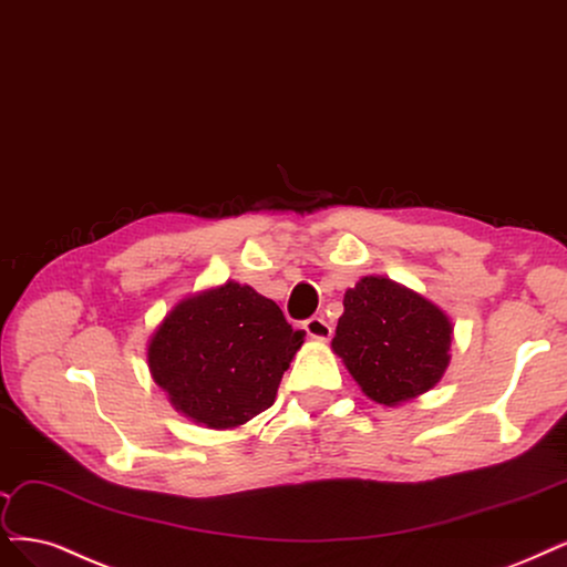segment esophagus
<instances>
[{"label": "esophagus", "mask_w": 567, "mask_h": 567, "mask_svg": "<svg viewBox=\"0 0 567 567\" xmlns=\"http://www.w3.org/2000/svg\"><path fill=\"white\" fill-rule=\"evenodd\" d=\"M305 330H307V336L315 338V340H328L330 336H333V326H330L323 317L307 319Z\"/></svg>", "instance_id": "obj_1"}]
</instances>
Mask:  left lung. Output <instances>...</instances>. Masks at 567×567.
Listing matches in <instances>:
<instances>
[{
	"label": "left lung",
	"instance_id": "obj_1",
	"mask_svg": "<svg viewBox=\"0 0 567 567\" xmlns=\"http://www.w3.org/2000/svg\"><path fill=\"white\" fill-rule=\"evenodd\" d=\"M451 336L436 305L392 279L365 277L344 292L333 349L365 396L396 405L441 380Z\"/></svg>",
	"mask_w": 567,
	"mask_h": 567
}]
</instances>
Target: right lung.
<instances>
[{
	"label": "right lung",
	"mask_w": 567,
	"mask_h": 567,
	"mask_svg": "<svg viewBox=\"0 0 567 567\" xmlns=\"http://www.w3.org/2000/svg\"><path fill=\"white\" fill-rule=\"evenodd\" d=\"M300 344L302 330H292L277 302L229 281L175 305L152 336L147 361L181 413L229 429L275 403Z\"/></svg>",
	"instance_id": "1"
}]
</instances>
